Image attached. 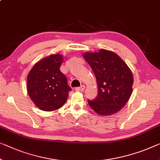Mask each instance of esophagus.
Returning a JSON list of instances; mask_svg holds the SVG:
<instances>
[{
	"label": "esophagus",
	"mask_w": 160,
	"mask_h": 160,
	"mask_svg": "<svg viewBox=\"0 0 160 160\" xmlns=\"http://www.w3.org/2000/svg\"><path fill=\"white\" fill-rule=\"evenodd\" d=\"M85 85H81L80 87H78L75 88V91H78V92H82L83 90H85Z\"/></svg>",
	"instance_id": "1"
}]
</instances>
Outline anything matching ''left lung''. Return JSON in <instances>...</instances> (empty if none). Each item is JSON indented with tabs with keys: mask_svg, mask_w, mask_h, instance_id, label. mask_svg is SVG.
Returning <instances> with one entry per match:
<instances>
[{
	"mask_svg": "<svg viewBox=\"0 0 160 160\" xmlns=\"http://www.w3.org/2000/svg\"><path fill=\"white\" fill-rule=\"evenodd\" d=\"M83 57L93 71L98 88V96L88 100L90 108L101 116L117 113L132 95V71L120 57L106 49L85 52Z\"/></svg>",
	"mask_w": 160,
	"mask_h": 160,
	"instance_id": "left-lung-1",
	"label": "left lung"
}]
</instances>
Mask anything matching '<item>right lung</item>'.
Returning <instances> with one entry per match:
<instances>
[{
  "mask_svg": "<svg viewBox=\"0 0 160 160\" xmlns=\"http://www.w3.org/2000/svg\"><path fill=\"white\" fill-rule=\"evenodd\" d=\"M62 54H52L36 63L27 77V92L36 106L44 111L61 108L68 99L71 88L59 68Z\"/></svg>",
  "mask_w": 160,
  "mask_h": 160,
  "instance_id": "1",
  "label": "right lung"
}]
</instances>
